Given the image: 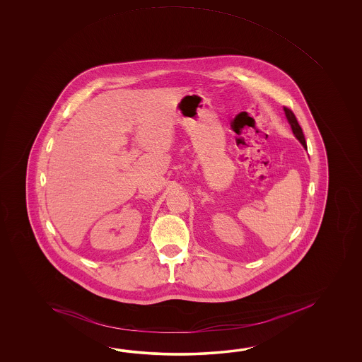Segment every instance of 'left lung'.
<instances>
[{
    "mask_svg": "<svg viewBox=\"0 0 362 362\" xmlns=\"http://www.w3.org/2000/svg\"><path fill=\"white\" fill-rule=\"evenodd\" d=\"M285 110L286 117H287V120H288V123L291 125V129H293V134H295V137L300 141L301 145L307 148V142H305V139H304V134H303V131H301V127L298 123V120H296V117L293 115V111L290 110V108L284 107Z\"/></svg>",
    "mask_w": 362,
    "mask_h": 362,
    "instance_id": "left-lung-1",
    "label": "left lung"
}]
</instances>
